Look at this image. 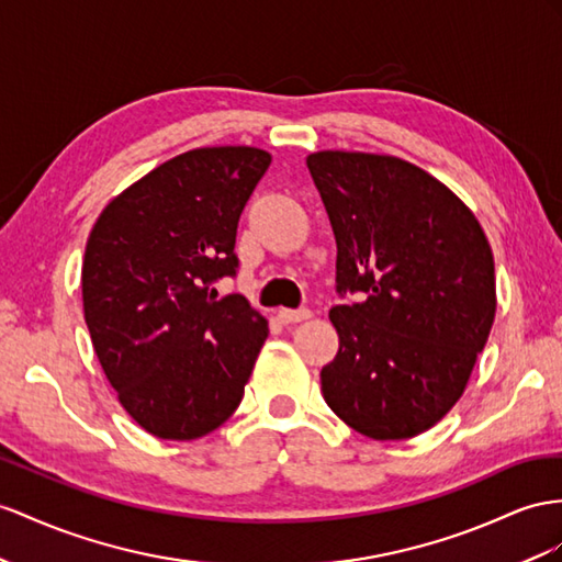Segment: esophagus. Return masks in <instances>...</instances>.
<instances>
[{
  "mask_svg": "<svg viewBox=\"0 0 562 562\" xmlns=\"http://www.w3.org/2000/svg\"><path fill=\"white\" fill-rule=\"evenodd\" d=\"M311 315H313V313H311L308 308H280V311H278V318H280L284 325L308 321Z\"/></svg>",
  "mask_w": 562,
  "mask_h": 562,
  "instance_id": "obj_1",
  "label": "esophagus"
}]
</instances>
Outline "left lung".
Listing matches in <instances>:
<instances>
[{
	"label": "left lung",
	"instance_id": "1",
	"mask_svg": "<svg viewBox=\"0 0 562 562\" xmlns=\"http://www.w3.org/2000/svg\"><path fill=\"white\" fill-rule=\"evenodd\" d=\"M337 239L339 351L323 396L370 439H411L463 394L494 325V256L449 187L396 156L306 158Z\"/></svg>",
	"mask_w": 562,
	"mask_h": 562
}]
</instances>
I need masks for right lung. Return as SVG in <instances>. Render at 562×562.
<instances>
[{"label":"right lung","instance_id":"obj_1","mask_svg":"<svg viewBox=\"0 0 562 562\" xmlns=\"http://www.w3.org/2000/svg\"><path fill=\"white\" fill-rule=\"evenodd\" d=\"M270 154L184 151L127 187L99 215L82 261L94 353L131 418L158 439L190 441L233 415L268 337L235 278L237 223Z\"/></svg>","mask_w":562,"mask_h":562}]
</instances>
